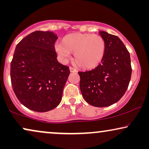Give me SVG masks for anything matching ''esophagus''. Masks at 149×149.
<instances>
[{"label": "esophagus", "mask_w": 149, "mask_h": 149, "mask_svg": "<svg viewBox=\"0 0 149 149\" xmlns=\"http://www.w3.org/2000/svg\"><path fill=\"white\" fill-rule=\"evenodd\" d=\"M69 69H70V72H77V70L74 68H72V67H70L69 68Z\"/></svg>", "instance_id": "34e87169"}]
</instances>
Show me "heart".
<instances>
[{
    "label": "heart",
    "instance_id": "1",
    "mask_svg": "<svg viewBox=\"0 0 149 149\" xmlns=\"http://www.w3.org/2000/svg\"><path fill=\"white\" fill-rule=\"evenodd\" d=\"M55 49L63 60L74 53L75 64L82 69H91L102 61L106 52L105 40L101 36L88 33H72L65 36Z\"/></svg>",
    "mask_w": 149,
    "mask_h": 149
}]
</instances>
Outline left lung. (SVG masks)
I'll list each match as a JSON object with an SVG mask.
<instances>
[{"label":"left lung","instance_id":"1","mask_svg":"<svg viewBox=\"0 0 149 149\" xmlns=\"http://www.w3.org/2000/svg\"><path fill=\"white\" fill-rule=\"evenodd\" d=\"M105 40L106 52L101 64L93 70L79 72L80 89L87 103L106 107L117 102L129 85L132 75L130 55L115 35L100 31Z\"/></svg>","mask_w":149,"mask_h":149}]
</instances>
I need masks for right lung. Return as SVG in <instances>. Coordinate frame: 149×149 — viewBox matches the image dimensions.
Instances as JSON below:
<instances>
[{
	"mask_svg": "<svg viewBox=\"0 0 149 149\" xmlns=\"http://www.w3.org/2000/svg\"><path fill=\"white\" fill-rule=\"evenodd\" d=\"M57 39L52 32L35 31L15 47L11 62L12 87L20 102L32 111H49L62 100L70 70L57 60Z\"/></svg>",
	"mask_w": 149,
	"mask_h": 149,
	"instance_id": "obj_1",
	"label": "right lung"
}]
</instances>
